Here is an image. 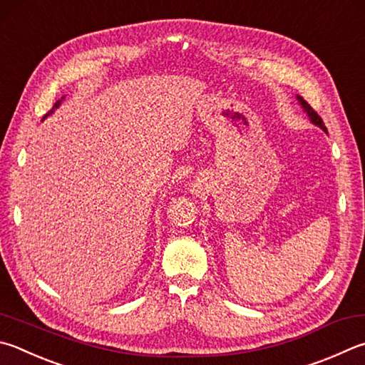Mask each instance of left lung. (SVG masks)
Wrapping results in <instances>:
<instances>
[{
	"instance_id": "8db88e82",
	"label": "left lung",
	"mask_w": 365,
	"mask_h": 365,
	"mask_svg": "<svg viewBox=\"0 0 365 365\" xmlns=\"http://www.w3.org/2000/svg\"><path fill=\"white\" fill-rule=\"evenodd\" d=\"M297 101H298V103L302 105V108H303V111L304 113L308 115V118H309V121L313 123L314 125H317V128H321L322 130H326L327 132V129H326V125H324V123H322V119H321V116L316 113V111L309 107V103L304 101V98L302 97V96H297Z\"/></svg>"
}]
</instances>
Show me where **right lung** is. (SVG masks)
I'll list each match as a JSON object with an SVG mask.
<instances>
[{"mask_svg":"<svg viewBox=\"0 0 365 365\" xmlns=\"http://www.w3.org/2000/svg\"><path fill=\"white\" fill-rule=\"evenodd\" d=\"M63 98H65V97H62V98H61V101H57V102L54 103V107H52V110L49 111V113H46V115H44V118H48L49 115H52V113H54V110H56V108H58V107H61V103H62V101H63ZM44 118H43V119H44Z\"/></svg>","mask_w":365,"mask_h":365,"instance_id":"right-lung-1","label":"right lung"}]
</instances>
